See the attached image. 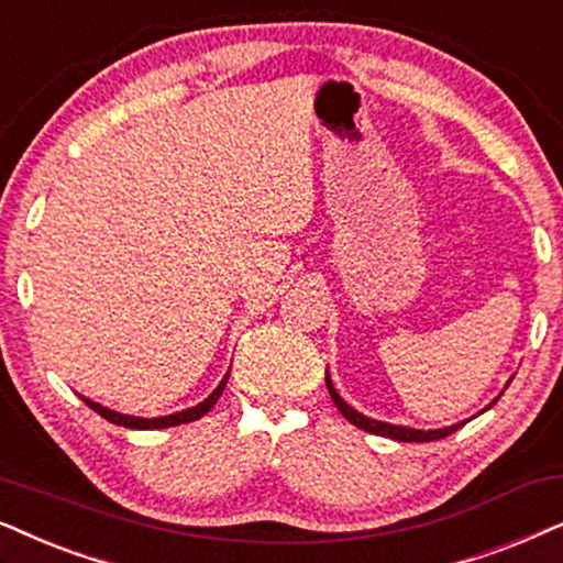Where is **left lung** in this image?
<instances>
[{
  "label": "left lung",
  "mask_w": 563,
  "mask_h": 563,
  "mask_svg": "<svg viewBox=\"0 0 563 563\" xmlns=\"http://www.w3.org/2000/svg\"><path fill=\"white\" fill-rule=\"evenodd\" d=\"M327 388L329 394H332V401L334 407L342 411L344 419H350L352 424L360 427V430L371 432V434H380V438H391V440H399V443H430V440H440V438H448V434L461 430L463 424L468 422H459V424H451V427H443V430H415V427H401V424H388V422H378V419H371L365 415H360L357 409H352L347 401L342 399L340 394H336V388L332 384V378H329V371H327ZM492 404H497V399H494ZM489 404V407H492ZM486 407V409H489Z\"/></svg>",
  "instance_id": "1"
}]
</instances>
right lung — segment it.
Listing matches in <instances>:
<instances>
[{
	"instance_id": "right-lung-1",
	"label": "right lung",
	"mask_w": 563,
	"mask_h": 563,
	"mask_svg": "<svg viewBox=\"0 0 563 563\" xmlns=\"http://www.w3.org/2000/svg\"><path fill=\"white\" fill-rule=\"evenodd\" d=\"M227 380H229V373H227V376H223L221 384L216 386V391L208 396L206 401H200V404H195V407H190V409H183V411H177V415H167V417H152V419L131 417V415H120V411H112L108 407H102V404H97V401H89V399H85V396H81V401H85L89 409H95L97 415L104 417L112 424L129 427V430H162V427H175V424L195 422V419H200L203 415H208L213 404L219 401V396L223 394V386H227Z\"/></svg>"
}]
</instances>
